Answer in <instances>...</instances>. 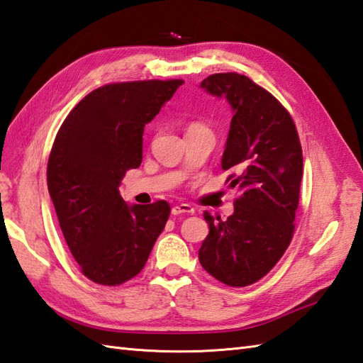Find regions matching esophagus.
<instances>
[{
	"label": "esophagus",
	"mask_w": 363,
	"mask_h": 363,
	"mask_svg": "<svg viewBox=\"0 0 363 363\" xmlns=\"http://www.w3.org/2000/svg\"><path fill=\"white\" fill-rule=\"evenodd\" d=\"M171 212L174 216H180V214H194L196 209H194L188 203H180V205H174Z\"/></svg>",
	"instance_id": "obj_1"
}]
</instances>
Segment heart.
Here are the masks:
<instances>
[{"label": "heart", "mask_w": 363, "mask_h": 363, "mask_svg": "<svg viewBox=\"0 0 363 363\" xmlns=\"http://www.w3.org/2000/svg\"><path fill=\"white\" fill-rule=\"evenodd\" d=\"M192 126H200V125H192Z\"/></svg>", "instance_id": "heart-1"}]
</instances>
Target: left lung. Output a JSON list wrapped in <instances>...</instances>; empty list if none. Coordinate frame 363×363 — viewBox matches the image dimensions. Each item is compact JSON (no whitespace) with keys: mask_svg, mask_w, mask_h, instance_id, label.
Masks as SVG:
<instances>
[{"mask_svg":"<svg viewBox=\"0 0 363 363\" xmlns=\"http://www.w3.org/2000/svg\"><path fill=\"white\" fill-rule=\"evenodd\" d=\"M200 87L231 104L234 115L222 167L234 171L226 182L240 197L228 220H214L205 212L209 234L199 260L222 284L248 286L267 276L293 238L302 146L288 111L248 77L214 74Z\"/></svg>","mask_w":363,"mask_h":363,"instance_id":"obj_1","label":"left lung"}]
</instances>
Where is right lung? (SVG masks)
I'll return each mask as SVG.
<instances>
[{
  "label": "right lung",
  "instance_id": "obj_1",
  "mask_svg": "<svg viewBox=\"0 0 363 363\" xmlns=\"http://www.w3.org/2000/svg\"><path fill=\"white\" fill-rule=\"evenodd\" d=\"M183 79L112 83L70 111L48 163V188L65 240L84 276L115 286L145 268L169 217V203L128 205L126 171L143 158V132Z\"/></svg>",
  "mask_w": 363,
  "mask_h": 363
}]
</instances>
